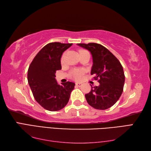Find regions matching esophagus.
Wrapping results in <instances>:
<instances>
[{"label":"esophagus","mask_w":151,"mask_h":151,"mask_svg":"<svg viewBox=\"0 0 151 151\" xmlns=\"http://www.w3.org/2000/svg\"><path fill=\"white\" fill-rule=\"evenodd\" d=\"M75 84L76 86H78V87H81V86H82V83H79V82H76Z\"/></svg>","instance_id":"obj_1"}]
</instances>
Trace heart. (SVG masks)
<instances>
[{"label":"heart","instance_id":"1","mask_svg":"<svg viewBox=\"0 0 151 151\" xmlns=\"http://www.w3.org/2000/svg\"><path fill=\"white\" fill-rule=\"evenodd\" d=\"M84 51H86V50H80V52H84ZM63 58H64V56H63L62 58V62H63ZM84 70L82 69H75V70H73L72 77L73 79L76 80V81H80V80L82 79L83 75H84Z\"/></svg>","mask_w":151,"mask_h":151}]
</instances>
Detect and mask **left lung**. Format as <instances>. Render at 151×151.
Here are the masks:
<instances>
[{
	"label": "left lung",
	"mask_w": 151,
	"mask_h": 151,
	"mask_svg": "<svg viewBox=\"0 0 151 151\" xmlns=\"http://www.w3.org/2000/svg\"><path fill=\"white\" fill-rule=\"evenodd\" d=\"M88 50L93 58L91 75L98 80L99 86L92 87L85 97L88 103L97 110H106L115 104L123 91L124 74L118 59L100 44L78 43Z\"/></svg>",
	"instance_id": "8db88e82"
}]
</instances>
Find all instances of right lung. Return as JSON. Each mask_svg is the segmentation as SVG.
Here are the masks:
<instances>
[{"label": "right lung", "instance_id": "right-lung-1", "mask_svg": "<svg viewBox=\"0 0 151 151\" xmlns=\"http://www.w3.org/2000/svg\"><path fill=\"white\" fill-rule=\"evenodd\" d=\"M73 43H50L43 47L28 67V82L34 99L45 110H62L68 103L75 84L67 82L59 85L55 78L56 70L62 69L63 52Z\"/></svg>", "mask_w": 151, "mask_h": 151}]
</instances>
